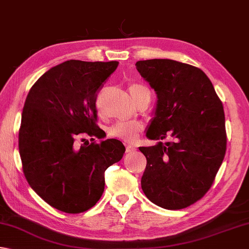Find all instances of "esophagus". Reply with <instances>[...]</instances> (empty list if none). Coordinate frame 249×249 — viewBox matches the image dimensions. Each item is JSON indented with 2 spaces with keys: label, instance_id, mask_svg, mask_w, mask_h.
I'll return each instance as SVG.
<instances>
[{
  "label": "esophagus",
  "instance_id": "obj_1",
  "mask_svg": "<svg viewBox=\"0 0 249 249\" xmlns=\"http://www.w3.org/2000/svg\"><path fill=\"white\" fill-rule=\"evenodd\" d=\"M135 151H137V147L133 146V145H131V144L126 145V153L131 154V153H134Z\"/></svg>",
  "mask_w": 249,
  "mask_h": 249
}]
</instances>
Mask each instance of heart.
Masks as SVG:
<instances>
[{"instance_id": "obj_1", "label": "heart", "mask_w": 249, "mask_h": 249, "mask_svg": "<svg viewBox=\"0 0 249 249\" xmlns=\"http://www.w3.org/2000/svg\"><path fill=\"white\" fill-rule=\"evenodd\" d=\"M145 92H149L146 87L139 83H133L129 86V93L133 101L143 94ZM143 130V124L139 121H119L112 124L108 130V135L110 138L124 139L125 141H133L137 135Z\"/></svg>"}]
</instances>
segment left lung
Instances as JSON below:
<instances>
[{"instance_id":"left-lung-1","label":"left lung","mask_w":249,"mask_h":249,"mask_svg":"<svg viewBox=\"0 0 249 249\" xmlns=\"http://www.w3.org/2000/svg\"><path fill=\"white\" fill-rule=\"evenodd\" d=\"M135 66L157 95L146 138L171 139L140 147L147 160L141 186L159 207L186 208L207 193L226 155L222 103L199 68L172 59L139 60Z\"/></svg>"}]
</instances>
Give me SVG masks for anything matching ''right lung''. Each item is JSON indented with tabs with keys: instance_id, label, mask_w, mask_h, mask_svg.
I'll list each match as a JSON object with an SVG mask.
<instances>
[{
	"instance_id": "right-lung-1",
	"label": "right lung",
	"mask_w": 249,
	"mask_h": 249,
	"mask_svg": "<svg viewBox=\"0 0 249 249\" xmlns=\"http://www.w3.org/2000/svg\"><path fill=\"white\" fill-rule=\"evenodd\" d=\"M118 64L67 60L42 74L27 95L18 140L22 170L31 189L60 212L93 207L104 192L106 169L124 154L115 139L77 143L81 134L101 139L96 94Z\"/></svg>"
}]
</instances>
